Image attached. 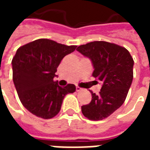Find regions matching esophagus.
<instances>
[{
	"instance_id": "esophagus-1",
	"label": "esophagus",
	"mask_w": 150,
	"mask_h": 150,
	"mask_svg": "<svg viewBox=\"0 0 150 150\" xmlns=\"http://www.w3.org/2000/svg\"><path fill=\"white\" fill-rule=\"evenodd\" d=\"M82 91V88H79V86H76V91Z\"/></svg>"
}]
</instances>
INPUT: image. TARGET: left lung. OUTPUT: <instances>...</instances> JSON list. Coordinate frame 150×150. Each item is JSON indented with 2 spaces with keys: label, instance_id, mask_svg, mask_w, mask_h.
<instances>
[{
  "label": "left lung",
  "instance_id": "8db88e82",
  "mask_svg": "<svg viewBox=\"0 0 150 150\" xmlns=\"http://www.w3.org/2000/svg\"><path fill=\"white\" fill-rule=\"evenodd\" d=\"M76 50L91 59L92 76L102 83L99 94L91 91V101L82 106V113L91 120L105 119L125 100L133 78V59L125 47L104 41L81 45Z\"/></svg>",
  "mask_w": 150,
  "mask_h": 150
}]
</instances>
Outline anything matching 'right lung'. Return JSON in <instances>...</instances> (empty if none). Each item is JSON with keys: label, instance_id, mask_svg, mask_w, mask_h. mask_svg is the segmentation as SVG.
Wrapping results in <instances>:
<instances>
[{"label": "right lung", "instance_id": "right-lung-1", "mask_svg": "<svg viewBox=\"0 0 150 150\" xmlns=\"http://www.w3.org/2000/svg\"><path fill=\"white\" fill-rule=\"evenodd\" d=\"M76 47L41 38L18 48L12 60L13 80L21 104L30 112L42 119L53 118L66 95L75 92V85L62 88L54 78L62 59Z\"/></svg>", "mask_w": 150, "mask_h": 150}]
</instances>
